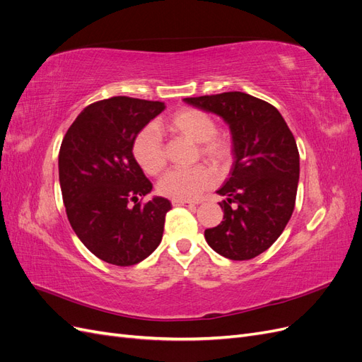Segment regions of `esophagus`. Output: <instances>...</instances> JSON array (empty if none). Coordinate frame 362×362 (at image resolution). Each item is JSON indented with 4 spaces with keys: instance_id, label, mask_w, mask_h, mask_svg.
Masks as SVG:
<instances>
[{
    "instance_id": "34e87169",
    "label": "esophagus",
    "mask_w": 362,
    "mask_h": 362,
    "mask_svg": "<svg viewBox=\"0 0 362 362\" xmlns=\"http://www.w3.org/2000/svg\"><path fill=\"white\" fill-rule=\"evenodd\" d=\"M172 205L173 206H196V202H192V201H181V199H173L172 201Z\"/></svg>"
}]
</instances>
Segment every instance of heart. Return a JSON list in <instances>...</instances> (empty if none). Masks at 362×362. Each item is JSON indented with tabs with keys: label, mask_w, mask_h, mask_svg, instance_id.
Returning a JSON list of instances; mask_svg holds the SVG:
<instances>
[{
	"label": "heart",
	"mask_w": 362,
	"mask_h": 362,
	"mask_svg": "<svg viewBox=\"0 0 362 362\" xmlns=\"http://www.w3.org/2000/svg\"><path fill=\"white\" fill-rule=\"evenodd\" d=\"M158 128L170 134L198 144V152L214 168H226L233 158V146L226 137L217 136V124L211 115L199 108H182L160 122ZM133 156L139 166L151 177H157L166 168V149L160 131L146 127L133 141ZM214 173L198 164L189 169H173L160 180L157 190L170 199L190 201L211 187Z\"/></svg>",
	"instance_id": "1"
}]
</instances>
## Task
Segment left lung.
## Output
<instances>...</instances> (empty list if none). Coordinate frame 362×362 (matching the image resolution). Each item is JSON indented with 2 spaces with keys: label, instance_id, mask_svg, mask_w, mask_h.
<instances>
[{
  "label": "left lung",
  "instance_id": "obj_1",
  "mask_svg": "<svg viewBox=\"0 0 362 362\" xmlns=\"http://www.w3.org/2000/svg\"><path fill=\"white\" fill-rule=\"evenodd\" d=\"M184 101L221 116L233 134L234 163L217 190L226 198L218 202L223 221L205 229L206 243L229 259L255 258L276 242L294 210L299 182L294 136L275 107L243 92Z\"/></svg>",
  "mask_w": 362,
  "mask_h": 362
}]
</instances>
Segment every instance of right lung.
Instances as JSON below:
<instances>
[{
	"label": "right lung",
	"instance_id": "1",
	"mask_svg": "<svg viewBox=\"0 0 362 362\" xmlns=\"http://www.w3.org/2000/svg\"><path fill=\"white\" fill-rule=\"evenodd\" d=\"M163 110L160 101L113 96L87 105L63 137L59 180L69 223L108 264L134 266L161 242L172 204L160 196L139 202L152 184L133 156V141Z\"/></svg>",
	"mask_w": 362,
	"mask_h": 362
}]
</instances>
